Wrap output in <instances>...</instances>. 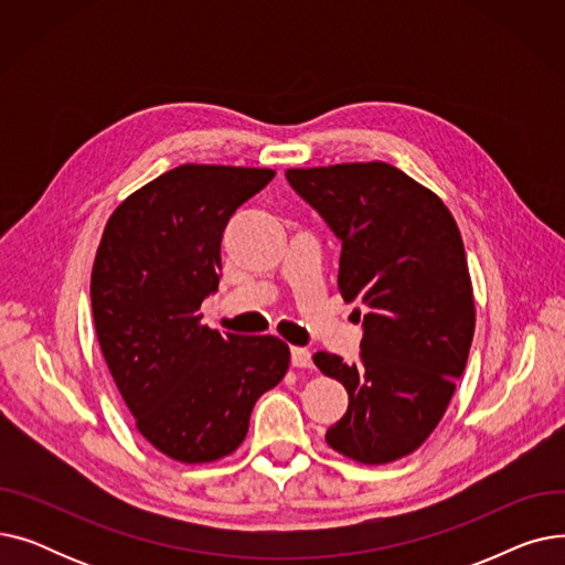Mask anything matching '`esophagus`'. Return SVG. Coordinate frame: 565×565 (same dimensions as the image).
Returning a JSON list of instances; mask_svg holds the SVG:
<instances>
[{
	"label": "esophagus",
	"mask_w": 565,
	"mask_h": 565,
	"mask_svg": "<svg viewBox=\"0 0 565 565\" xmlns=\"http://www.w3.org/2000/svg\"><path fill=\"white\" fill-rule=\"evenodd\" d=\"M290 362L295 369H311V352L307 348H290Z\"/></svg>",
	"instance_id": "esophagus-1"
}]
</instances>
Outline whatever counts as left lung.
<instances>
[{
  "label": "left lung",
  "instance_id": "1",
  "mask_svg": "<svg viewBox=\"0 0 565 565\" xmlns=\"http://www.w3.org/2000/svg\"><path fill=\"white\" fill-rule=\"evenodd\" d=\"M286 178L341 241L343 300L364 305L358 362L313 354L350 398L324 439L364 465L405 458L447 412L477 324L458 224L435 192L387 162L288 169Z\"/></svg>",
  "mask_w": 565,
  "mask_h": 565
}]
</instances>
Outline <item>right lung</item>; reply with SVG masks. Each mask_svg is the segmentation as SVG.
<instances>
[{
	"label": "right lung",
	"mask_w": 565,
	"mask_h": 565,
	"mask_svg": "<svg viewBox=\"0 0 565 565\" xmlns=\"http://www.w3.org/2000/svg\"><path fill=\"white\" fill-rule=\"evenodd\" d=\"M273 169L181 164L111 213L92 270L98 343L137 430L164 456L201 465L241 447L254 403L277 387L290 350L277 337L201 324L217 290L231 215Z\"/></svg>",
	"instance_id": "obj_1"
}]
</instances>
